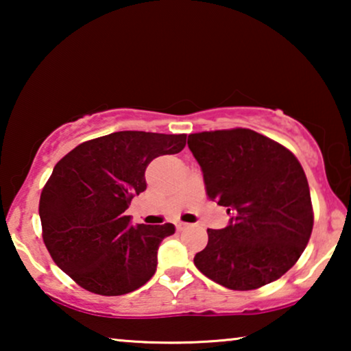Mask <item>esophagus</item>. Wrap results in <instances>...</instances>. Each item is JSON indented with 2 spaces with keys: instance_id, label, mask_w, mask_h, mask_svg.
Masks as SVG:
<instances>
[{
  "instance_id": "1",
  "label": "esophagus",
  "mask_w": 351,
  "mask_h": 351,
  "mask_svg": "<svg viewBox=\"0 0 351 351\" xmlns=\"http://www.w3.org/2000/svg\"><path fill=\"white\" fill-rule=\"evenodd\" d=\"M176 227H177V230H185V228H189L190 227V223H185V222H176Z\"/></svg>"
}]
</instances>
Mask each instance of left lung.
I'll use <instances>...</instances> for the list:
<instances>
[{
  "label": "left lung",
  "mask_w": 351,
  "mask_h": 351,
  "mask_svg": "<svg viewBox=\"0 0 351 351\" xmlns=\"http://www.w3.org/2000/svg\"><path fill=\"white\" fill-rule=\"evenodd\" d=\"M189 148L209 199L230 214L227 227L208 230V246L193 258L196 268L233 291L276 281L299 261L313 228L300 162L251 129L190 134Z\"/></svg>",
  "instance_id": "obj_1"
}]
</instances>
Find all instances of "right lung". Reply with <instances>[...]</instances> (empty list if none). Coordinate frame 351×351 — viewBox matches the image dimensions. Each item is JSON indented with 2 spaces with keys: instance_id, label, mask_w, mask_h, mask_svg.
<instances>
[{
  "instance_id": "right-lung-1",
  "label": "right lung",
  "mask_w": 351,
  "mask_h": 351,
  "mask_svg": "<svg viewBox=\"0 0 351 351\" xmlns=\"http://www.w3.org/2000/svg\"><path fill=\"white\" fill-rule=\"evenodd\" d=\"M185 134L121 131L93 138L57 162L41 191L43 239L56 265L86 291L123 295L155 275L172 223L132 225L126 209L147 189L145 169L185 147Z\"/></svg>"
}]
</instances>
